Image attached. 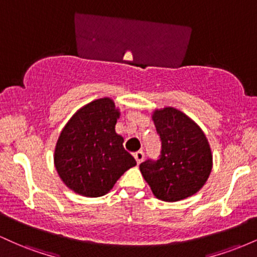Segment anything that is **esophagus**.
<instances>
[{"mask_svg":"<svg viewBox=\"0 0 257 257\" xmlns=\"http://www.w3.org/2000/svg\"><path fill=\"white\" fill-rule=\"evenodd\" d=\"M134 157H135V159H137V163L140 164L141 162L144 161V157H145V153H144L143 151H138V152H135Z\"/></svg>","mask_w":257,"mask_h":257,"instance_id":"esophagus-1","label":"esophagus"}]
</instances>
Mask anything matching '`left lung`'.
<instances>
[{
  "label": "left lung",
  "mask_w": 257,
  "mask_h": 257,
  "mask_svg": "<svg viewBox=\"0 0 257 257\" xmlns=\"http://www.w3.org/2000/svg\"><path fill=\"white\" fill-rule=\"evenodd\" d=\"M152 120L162 141L157 161L140 164V172L156 198L178 202L193 196L213 169V155L204 132L178 108L155 110Z\"/></svg>",
  "instance_id": "1"
}]
</instances>
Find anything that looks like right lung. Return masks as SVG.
<instances>
[{
  "label": "right lung",
  "mask_w": 257,
  "mask_h": 257,
  "mask_svg": "<svg viewBox=\"0 0 257 257\" xmlns=\"http://www.w3.org/2000/svg\"><path fill=\"white\" fill-rule=\"evenodd\" d=\"M120 112L110 98L84 105L70 118L55 145L54 166L63 182L84 197L110 192L137 161L114 131Z\"/></svg>",
  "instance_id": "right-lung-1"
}]
</instances>
